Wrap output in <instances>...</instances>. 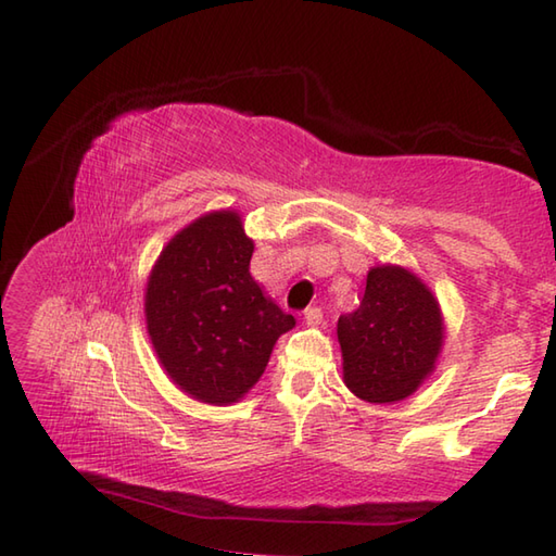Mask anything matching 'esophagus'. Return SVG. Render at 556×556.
I'll return each instance as SVG.
<instances>
[{
	"mask_svg": "<svg viewBox=\"0 0 556 556\" xmlns=\"http://www.w3.org/2000/svg\"><path fill=\"white\" fill-rule=\"evenodd\" d=\"M303 320H305V325H311V327L320 325V323H323V308H317V305H311V308L305 311Z\"/></svg>",
	"mask_w": 556,
	"mask_h": 556,
	"instance_id": "esophagus-1",
	"label": "esophagus"
}]
</instances>
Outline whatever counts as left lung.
Segmentation results:
<instances>
[{"label": "left lung", "instance_id": "1", "mask_svg": "<svg viewBox=\"0 0 556 556\" xmlns=\"http://www.w3.org/2000/svg\"><path fill=\"white\" fill-rule=\"evenodd\" d=\"M344 382L370 404L406 399L434 368L442 317L430 289L404 267H375L361 305L339 317Z\"/></svg>", "mask_w": 556, "mask_h": 556}]
</instances>
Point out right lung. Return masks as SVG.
Segmentation results:
<instances>
[{
    "instance_id": "obj_1",
    "label": "right lung",
    "mask_w": 556,
    "mask_h": 556,
    "mask_svg": "<svg viewBox=\"0 0 556 556\" xmlns=\"http://www.w3.org/2000/svg\"><path fill=\"white\" fill-rule=\"evenodd\" d=\"M251 255L241 217L212 212L174 236L148 281L152 346L172 380L205 404L245 394L296 325L255 285Z\"/></svg>"
}]
</instances>
